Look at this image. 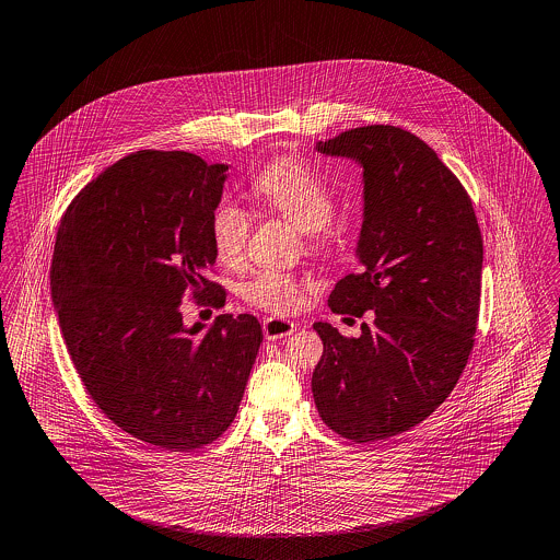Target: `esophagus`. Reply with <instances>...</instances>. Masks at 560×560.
Instances as JSON below:
<instances>
[{"label":"esophagus","instance_id":"1","mask_svg":"<svg viewBox=\"0 0 560 560\" xmlns=\"http://www.w3.org/2000/svg\"><path fill=\"white\" fill-rule=\"evenodd\" d=\"M293 331H298V323L282 318V316H267L262 320V334L267 340H282L287 336H291Z\"/></svg>","mask_w":560,"mask_h":560}]
</instances>
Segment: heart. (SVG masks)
Wrapping results in <instances>:
<instances>
[{
    "instance_id": "1",
    "label": "heart",
    "mask_w": 560,
    "mask_h": 560,
    "mask_svg": "<svg viewBox=\"0 0 560 560\" xmlns=\"http://www.w3.org/2000/svg\"><path fill=\"white\" fill-rule=\"evenodd\" d=\"M256 197L271 211L304 231L312 246L329 240L336 199L329 184L305 162L280 158L269 162L255 179ZM211 244L220 262L237 265L250 237V215L233 199H220L209 218ZM244 298L269 312H293L302 304V284L291 273L258 269L244 284Z\"/></svg>"
}]
</instances>
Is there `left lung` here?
I'll return each instance as SVG.
<instances>
[{"label":"left lung","instance_id":"1","mask_svg":"<svg viewBox=\"0 0 560 560\" xmlns=\"http://www.w3.org/2000/svg\"><path fill=\"white\" fill-rule=\"evenodd\" d=\"M316 150L363 168L359 271L336 284L329 307L372 310L374 320L359 338L314 323L323 357L312 396L340 436L383 441L421 423L458 383L477 331L481 231L458 177L402 128H353Z\"/></svg>","mask_w":560,"mask_h":560}]
</instances>
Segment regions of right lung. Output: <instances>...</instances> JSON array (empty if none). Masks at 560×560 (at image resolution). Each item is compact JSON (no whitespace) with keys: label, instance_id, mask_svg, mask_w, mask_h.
<instances>
[{"label":"right lung","instance_id":"add662e5","mask_svg":"<svg viewBox=\"0 0 560 560\" xmlns=\"http://www.w3.org/2000/svg\"><path fill=\"white\" fill-rule=\"evenodd\" d=\"M226 171L195 153H130L57 229L51 295L72 363L102 412L158 450L192 452L224 434L262 342L253 314H220L205 334L182 314L186 293L226 300L209 280V218Z\"/></svg>","mask_w":560,"mask_h":560}]
</instances>
